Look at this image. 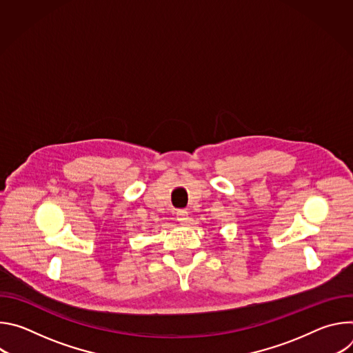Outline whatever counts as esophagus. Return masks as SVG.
<instances>
[{"mask_svg": "<svg viewBox=\"0 0 353 353\" xmlns=\"http://www.w3.org/2000/svg\"><path fill=\"white\" fill-rule=\"evenodd\" d=\"M176 215H177V221L181 223V225H185V223H188V212L185 211V210H177V212H176Z\"/></svg>", "mask_w": 353, "mask_h": 353, "instance_id": "esophagus-1", "label": "esophagus"}]
</instances>
